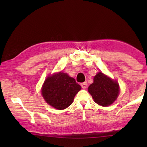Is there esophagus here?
<instances>
[{
  "label": "esophagus",
  "instance_id": "esophagus-1",
  "mask_svg": "<svg viewBox=\"0 0 147 147\" xmlns=\"http://www.w3.org/2000/svg\"><path fill=\"white\" fill-rule=\"evenodd\" d=\"M87 82H83V83L80 84V86H81L82 88H84V89H86V88H87Z\"/></svg>",
  "mask_w": 147,
  "mask_h": 147
}]
</instances>
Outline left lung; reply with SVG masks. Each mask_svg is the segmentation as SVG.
Returning a JSON list of instances; mask_svg holds the SVG:
<instances>
[{"label": "left lung", "mask_w": 147, "mask_h": 147, "mask_svg": "<svg viewBox=\"0 0 147 147\" xmlns=\"http://www.w3.org/2000/svg\"><path fill=\"white\" fill-rule=\"evenodd\" d=\"M94 102L102 106H108L113 103L119 94L118 82L108 77L102 72H98L94 78V82L88 87Z\"/></svg>", "instance_id": "obj_1"}]
</instances>
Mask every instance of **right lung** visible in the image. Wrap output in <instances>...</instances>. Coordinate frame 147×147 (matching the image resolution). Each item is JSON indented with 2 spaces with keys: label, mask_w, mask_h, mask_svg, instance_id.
I'll return each instance as SVG.
<instances>
[{
  "label": "right lung",
  "mask_w": 147,
  "mask_h": 147,
  "mask_svg": "<svg viewBox=\"0 0 147 147\" xmlns=\"http://www.w3.org/2000/svg\"><path fill=\"white\" fill-rule=\"evenodd\" d=\"M81 88L74 78L60 71L46 78L41 88V94L50 106L57 110H64L72 104Z\"/></svg>",
  "instance_id": "right-lung-1"
}]
</instances>
